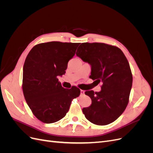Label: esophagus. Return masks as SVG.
<instances>
[{
	"instance_id": "esophagus-1",
	"label": "esophagus",
	"mask_w": 153,
	"mask_h": 153,
	"mask_svg": "<svg viewBox=\"0 0 153 153\" xmlns=\"http://www.w3.org/2000/svg\"><path fill=\"white\" fill-rule=\"evenodd\" d=\"M84 92H85V91H84V90H82V89H81V90H80V94H81L82 95L84 94Z\"/></svg>"
}]
</instances>
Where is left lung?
Listing matches in <instances>:
<instances>
[{
	"mask_svg": "<svg viewBox=\"0 0 153 153\" xmlns=\"http://www.w3.org/2000/svg\"><path fill=\"white\" fill-rule=\"evenodd\" d=\"M76 54L91 66L89 78L102 83L100 92H85L92 104L83 108V113L94 124L112 123L126 109L132 87V73L126 56L118 47L101 43H82Z\"/></svg>",
	"mask_w": 153,
	"mask_h": 153,
	"instance_id": "obj_1",
	"label": "left lung"
}]
</instances>
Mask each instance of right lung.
Segmentation results:
<instances>
[{"label":"right lung","instance_id":"1","mask_svg":"<svg viewBox=\"0 0 153 153\" xmlns=\"http://www.w3.org/2000/svg\"><path fill=\"white\" fill-rule=\"evenodd\" d=\"M79 45L40 43L27 55L23 68V92L32 113L41 122L53 123L65 117L72 100L80 94L75 86L70 89L62 87L57 78L66 73Z\"/></svg>","mask_w":153,"mask_h":153}]
</instances>
